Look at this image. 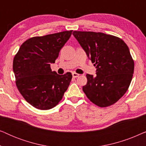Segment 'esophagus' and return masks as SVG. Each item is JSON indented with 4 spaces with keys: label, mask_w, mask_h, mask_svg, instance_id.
I'll return each instance as SVG.
<instances>
[{
    "label": "esophagus",
    "mask_w": 146,
    "mask_h": 146,
    "mask_svg": "<svg viewBox=\"0 0 146 146\" xmlns=\"http://www.w3.org/2000/svg\"><path fill=\"white\" fill-rule=\"evenodd\" d=\"M79 76H80V74H77V73H76V72H73L72 73V76L74 78H77V77H78Z\"/></svg>",
    "instance_id": "1"
}]
</instances>
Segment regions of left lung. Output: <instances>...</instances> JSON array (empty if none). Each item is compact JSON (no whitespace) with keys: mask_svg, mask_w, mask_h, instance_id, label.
Wrapping results in <instances>:
<instances>
[{"mask_svg":"<svg viewBox=\"0 0 146 146\" xmlns=\"http://www.w3.org/2000/svg\"><path fill=\"white\" fill-rule=\"evenodd\" d=\"M72 34L96 68V76L86 74L84 92L100 107L113 104L126 92L132 79L134 62L127 44L118 37L102 33Z\"/></svg>","mask_w":146,"mask_h":146,"instance_id":"1","label":"left lung"}]
</instances>
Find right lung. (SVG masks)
Returning a JSON list of instances; mask_svg holds the SVG:
<instances>
[{"mask_svg":"<svg viewBox=\"0 0 146 146\" xmlns=\"http://www.w3.org/2000/svg\"><path fill=\"white\" fill-rule=\"evenodd\" d=\"M72 31L35 36L21 46L13 60L16 85L27 102L36 108L46 110L62 99L72 75L52 72L60 51L71 36Z\"/></svg>","mask_w":146,"mask_h":146,"instance_id":"right-lung-1","label":"right lung"}]
</instances>
